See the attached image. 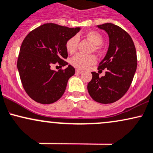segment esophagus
Here are the masks:
<instances>
[{
	"instance_id": "esophagus-1",
	"label": "esophagus",
	"mask_w": 153,
	"mask_h": 153,
	"mask_svg": "<svg viewBox=\"0 0 153 153\" xmlns=\"http://www.w3.org/2000/svg\"><path fill=\"white\" fill-rule=\"evenodd\" d=\"M82 72H83V71H81V70H79V69H76V74H82Z\"/></svg>"
}]
</instances>
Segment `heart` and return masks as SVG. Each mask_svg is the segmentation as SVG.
Listing matches in <instances>:
<instances>
[{
    "label": "heart",
    "instance_id": "1",
    "mask_svg": "<svg viewBox=\"0 0 153 153\" xmlns=\"http://www.w3.org/2000/svg\"><path fill=\"white\" fill-rule=\"evenodd\" d=\"M86 36L95 45L93 49L99 51L101 49L100 45L103 42V38H102V35L99 32H95V31H90V32H87ZM78 43L79 39L76 36H74L68 39L66 43V48L68 52L71 54L74 53L77 51ZM95 62L96 57L94 55H84L79 53L74 56L71 60L72 66H74L75 68H80V69H84V68L89 67Z\"/></svg>",
    "mask_w": 153,
    "mask_h": 153
}]
</instances>
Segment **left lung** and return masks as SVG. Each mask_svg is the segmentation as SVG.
<instances>
[{
	"label": "left lung",
	"instance_id": "obj_1",
	"mask_svg": "<svg viewBox=\"0 0 153 153\" xmlns=\"http://www.w3.org/2000/svg\"><path fill=\"white\" fill-rule=\"evenodd\" d=\"M109 37V48L97 69H105V75L92 72L87 90L100 103H113L123 97L130 87L137 66L136 48L130 36L122 28L111 23L97 26Z\"/></svg>",
	"mask_w": 153,
	"mask_h": 153
}]
</instances>
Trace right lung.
I'll return each mask as SVG.
<instances>
[{
	"label": "right lung",
	"mask_w": 153,
	"mask_h": 153,
	"mask_svg": "<svg viewBox=\"0 0 153 153\" xmlns=\"http://www.w3.org/2000/svg\"><path fill=\"white\" fill-rule=\"evenodd\" d=\"M79 30V27L69 28L48 23L31 31L24 39L17 68L22 86L33 100L51 104L62 97L75 68L68 65L57 71L51 66L58 64L62 67L68 64L64 60L68 57L66 43Z\"/></svg>",
	"instance_id": "right-lung-1"
}]
</instances>
